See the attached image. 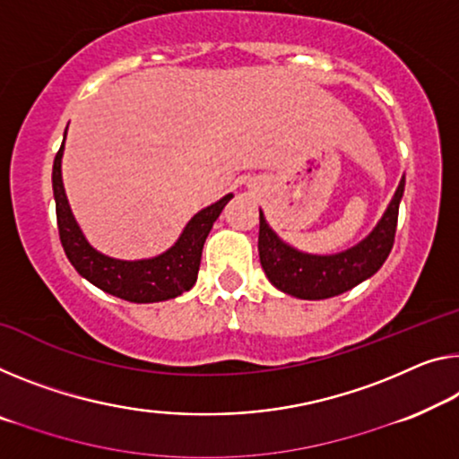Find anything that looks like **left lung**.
<instances>
[{"mask_svg":"<svg viewBox=\"0 0 459 459\" xmlns=\"http://www.w3.org/2000/svg\"><path fill=\"white\" fill-rule=\"evenodd\" d=\"M402 193L404 178L400 180L396 195L377 228L355 248L334 256H312L283 244L260 213L258 254L266 277L281 291L299 299L334 298L369 279L382 269L387 254L392 252Z\"/></svg>","mask_w":459,"mask_h":459,"instance_id":"left-lung-1","label":"left lung"}]
</instances>
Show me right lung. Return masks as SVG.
Returning a JSON list of instances; mask_svg holds the SVG:
<instances>
[{"instance_id":"obj_1","label":"right lung","mask_w":459,"mask_h":459,"mask_svg":"<svg viewBox=\"0 0 459 459\" xmlns=\"http://www.w3.org/2000/svg\"><path fill=\"white\" fill-rule=\"evenodd\" d=\"M61 156L63 145L53 161V195L61 246L74 269L102 291L133 303L164 301L188 291L195 285L196 273H199L205 239L223 207L228 205L231 195H225L215 205L199 211L188 221L178 242L160 256L135 260V263L108 258L91 248L82 230L77 228L72 209H69L65 188H63Z\"/></svg>"}]
</instances>
